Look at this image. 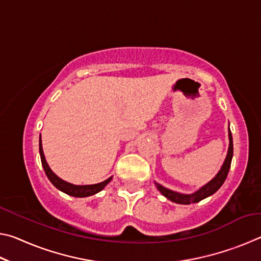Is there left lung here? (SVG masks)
I'll list each match as a JSON object with an SVG mask.
<instances>
[{
    "label": "left lung",
    "mask_w": 261,
    "mask_h": 261,
    "mask_svg": "<svg viewBox=\"0 0 261 261\" xmlns=\"http://www.w3.org/2000/svg\"><path fill=\"white\" fill-rule=\"evenodd\" d=\"M228 137H229V147L227 152V156L224 159V162L221 166L220 170L218 171L213 178H212L208 183L202 185L197 191L192 193H180L177 191H173V190L167 189L162 187L161 184L154 182L156 185L159 191L162 193V196H165L167 199L170 201L176 202V204H182V205H189V204H196V202L200 201L205 198L214 194L218 190L222 187L224 180L227 178V175L229 173V169H230L231 160H232V152H233V146H232V136L230 132V127L228 129Z\"/></svg>",
    "instance_id": "obj_1"
}]
</instances>
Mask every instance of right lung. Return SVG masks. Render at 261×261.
Masks as SVG:
<instances>
[{
	"label": "right lung",
	"instance_id": "add662e5",
	"mask_svg": "<svg viewBox=\"0 0 261 261\" xmlns=\"http://www.w3.org/2000/svg\"><path fill=\"white\" fill-rule=\"evenodd\" d=\"M39 152H40L41 163H42L43 170H45L48 179L50 180L51 184L54 185L56 189H59L60 191L69 194V196L77 197V198H85V197L93 196V194L98 193L101 191V190L105 189L106 185H107L113 178V176H110L109 178L103 180V182L98 183V184H90V185H74V184H71L69 182H65V180L60 178L59 176H57L54 171L50 169V167L48 166L46 158H45V154H43V149H42L41 135H40V138H39Z\"/></svg>",
	"mask_w": 261,
	"mask_h": 261
}]
</instances>
